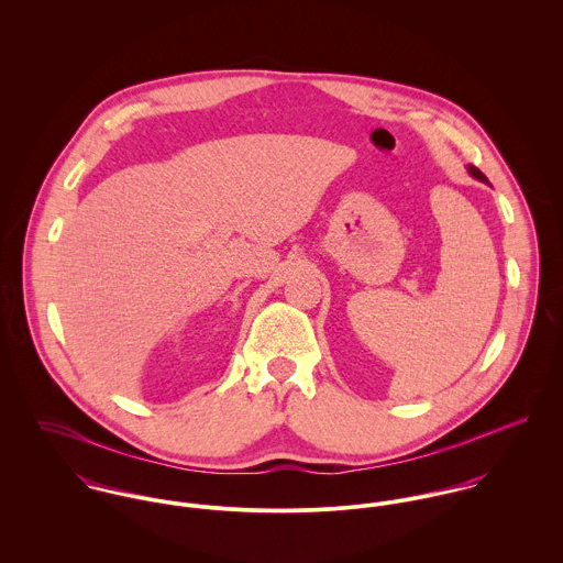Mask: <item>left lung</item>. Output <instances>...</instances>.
Listing matches in <instances>:
<instances>
[{"instance_id":"left-lung-1","label":"left lung","mask_w":563,"mask_h":563,"mask_svg":"<svg viewBox=\"0 0 563 563\" xmlns=\"http://www.w3.org/2000/svg\"><path fill=\"white\" fill-rule=\"evenodd\" d=\"M468 173H471V175H473L475 179H479V181H483V184H489V181H487V177L483 175L482 170H479L477 166H468Z\"/></svg>"}]
</instances>
